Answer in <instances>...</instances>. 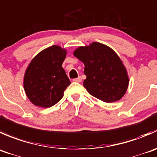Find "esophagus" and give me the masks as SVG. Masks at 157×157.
Listing matches in <instances>:
<instances>
[{"label":"esophagus","instance_id":"esophagus-1","mask_svg":"<svg viewBox=\"0 0 157 157\" xmlns=\"http://www.w3.org/2000/svg\"><path fill=\"white\" fill-rule=\"evenodd\" d=\"M73 82H82V78H81V77L79 76V77H78V78H74V79H73Z\"/></svg>","mask_w":157,"mask_h":157}]
</instances>
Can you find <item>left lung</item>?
I'll return each instance as SVG.
<instances>
[{"instance_id":"8db88e82","label":"left lung","mask_w":157,"mask_h":157,"mask_svg":"<svg viewBox=\"0 0 157 157\" xmlns=\"http://www.w3.org/2000/svg\"><path fill=\"white\" fill-rule=\"evenodd\" d=\"M74 56L85 65L84 87L92 96L107 102L120 100L128 89L129 79L118 56L100 43L81 46Z\"/></svg>"}]
</instances>
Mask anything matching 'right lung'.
I'll list each match as a JSON object with an SVG mask.
<instances>
[{"mask_svg": "<svg viewBox=\"0 0 157 157\" xmlns=\"http://www.w3.org/2000/svg\"><path fill=\"white\" fill-rule=\"evenodd\" d=\"M66 51L52 46L40 52L29 63L24 76V90L33 105L50 108L58 103L71 84L62 67Z\"/></svg>", "mask_w": 157, "mask_h": 157, "instance_id": "1", "label": "right lung"}]
</instances>
